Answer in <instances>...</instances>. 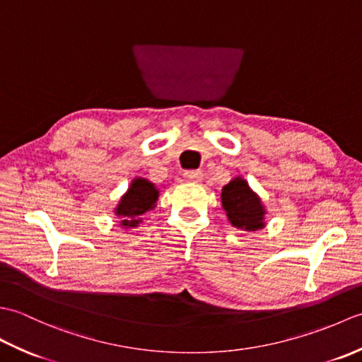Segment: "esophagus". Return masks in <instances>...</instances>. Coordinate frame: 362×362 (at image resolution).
<instances>
[{
  "instance_id": "obj_1",
  "label": "esophagus",
  "mask_w": 362,
  "mask_h": 362,
  "mask_svg": "<svg viewBox=\"0 0 362 362\" xmlns=\"http://www.w3.org/2000/svg\"><path fill=\"white\" fill-rule=\"evenodd\" d=\"M183 175H185L187 180L194 182V183H199L202 180V173L201 171H187Z\"/></svg>"
}]
</instances>
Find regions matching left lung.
I'll return each mask as SVG.
<instances>
[{
	"mask_svg": "<svg viewBox=\"0 0 362 362\" xmlns=\"http://www.w3.org/2000/svg\"><path fill=\"white\" fill-rule=\"evenodd\" d=\"M221 202L228 222L235 228L252 233L266 227V206L244 177L236 175L224 185Z\"/></svg>",
	"mask_w": 362,
	"mask_h": 362,
	"instance_id": "1",
	"label": "left lung"
}]
</instances>
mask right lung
Listing matches in <instances>:
<instances>
[{
	"mask_svg": "<svg viewBox=\"0 0 362 362\" xmlns=\"http://www.w3.org/2000/svg\"><path fill=\"white\" fill-rule=\"evenodd\" d=\"M160 189L146 177H135L124 194L113 209L115 216L119 218L122 230H132L141 224L146 213L156 209Z\"/></svg>",
	"mask_w": 362,
	"mask_h": 362,
	"instance_id": "1",
	"label": "right lung"
}]
</instances>
